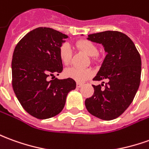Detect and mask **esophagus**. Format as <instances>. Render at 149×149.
<instances>
[{
  "label": "esophagus",
  "mask_w": 149,
  "mask_h": 149,
  "mask_svg": "<svg viewBox=\"0 0 149 149\" xmlns=\"http://www.w3.org/2000/svg\"><path fill=\"white\" fill-rule=\"evenodd\" d=\"M82 85H83V84H82V83H79V82H78V83H77V88H81Z\"/></svg>",
  "instance_id": "obj_1"
}]
</instances>
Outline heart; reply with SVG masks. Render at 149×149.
<instances>
[{"instance_id":"heart-1","label":"heart","mask_w":149,"mask_h":149,"mask_svg":"<svg viewBox=\"0 0 149 149\" xmlns=\"http://www.w3.org/2000/svg\"><path fill=\"white\" fill-rule=\"evenodd\" d=\"M77 47L89 56H95L97 55L98 51L97 46L91 41L82 39L77 42ZM72 49L68 42L62 43L59 49V56L62 63L67 65L70 63L72 59ZM93 71L90 68H68L64 70V76L68 78H71L77 82H83L91 77Z\"/></svg>"}]
</instances>
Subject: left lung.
I'll return each mask as SVG.
<instances>
[{
	"label": "left lung",
	"instance_id": "left-lung-1",
	"mask_svg": "<svg viewBox=\"0 0 149 149\" xmlns=\"http://www.w3.org/2000/svg\"><path fill=\"white\" fill-rule=\"evenodd\" d=\"M92 42L101 43L107 55L93 81L107 82L93 85L94 93L85 100L90 114L103 120L118 118L132 102L139 89L141 58L127 35L107 31L88 35ZM102 86H104L102 88Z\"/></svg>",
	"mask_w": 149,
	"mask_h": 149
}]
</instances>
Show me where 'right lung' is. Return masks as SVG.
<instances>
[{
	"mask_svg": "<svg viewBox=\"0 0 149 149\" xmlns=\"http://www.w3.org/2000/svg\"><path fill=\"white\" fill-rule=\"evenodd\" d=\"M67 38L52 28L38 27L27 33L15 47L12 60L13 91L24 110L35 118L46 119L60 114L68 93L76 89V82L71 78H55L63 70L59 49Z\"/></svg>",
	"mask_w": 149,
	"mask_h": 149,
	"instance_id": "add662e5",
	"label": "right lung"
}]
</instances>
